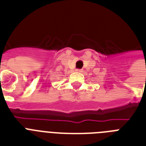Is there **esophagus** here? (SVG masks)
Returning a JSON list of instances; mask_svg holds the SVG:
<instances>
[{
	"mask_svg": "<svg viewBox=\"0 0 146 146\" xmlns=\"http://www.w3.org/2000/svg\"><path fill=\"white\" fill-rule=\"evenodd\" d=\"M76 72H79V73H81V72H82V70H80V69H76Z\"/></svg>",
	"mask_w": 146,
	"mask_h": 146,
	"instance_id": "1",
	"label": "esophagus"
}]
</instances>
